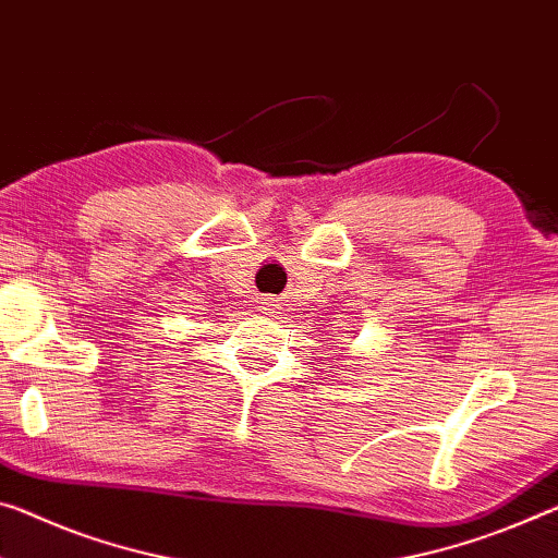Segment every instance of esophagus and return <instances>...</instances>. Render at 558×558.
Listing matches in <instances>:
<instances>
[{
  "label": "esophagus",
  "instance_id": "1",
  "mask_svg": "<svg viewBox=\"0 0 558 558\" xmlns=\"http://www.w3.org/2000/svg\"><path fill=\"white\" fill-rule=\"evenodd\" d=\"M260 311H265V315H272V313H276L278 311V305H276V300H272V298H260Z\"/></svg>",
  "mask_w": 558,
  "mask_h": 558
}]
</instances>
